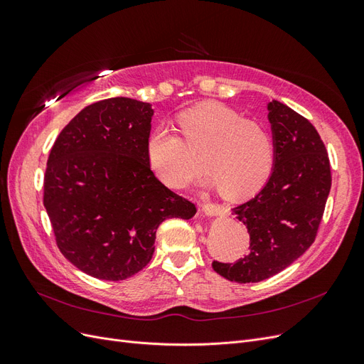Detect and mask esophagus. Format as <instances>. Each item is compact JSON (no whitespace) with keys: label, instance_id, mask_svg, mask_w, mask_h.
<instances>
[{"label":"esophagus","instance_id":"obj_1","mask_svg":"<svg viewBox=\"0 0 364 364\" xmlns=\"http://www.w3.org/2000/svg\"><path fill=\"white\" fill-rule=\"evenodd\" d=\"M202 209H203V213H205L208 217L217 215L218 211H220V208L215 206V205H213V203H205V205L202 206Z\"/></svg>","mask_w":364,"mask_h":364}]
</instances>
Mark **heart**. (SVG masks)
<instances>
[{"instance_id":"b5f03b06","label":"heart","mask_w":364,"mask_h":364,"mask_svg":"<svg viewBox=\"0 0 364 364\" xmlns=\"http://www.w3.org/2000/svg\"><path fill=\"white\" fill-rule=\"evenodd\" d=\"M181 132L153 129L147 139L150 168L171 188H181L203 167L218 193L241 199L267 182L277 159L272 132L222 103L197 105L179 115Z\"/></svg>"}]
</instances>
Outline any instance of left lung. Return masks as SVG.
Here are the masks:
<instances>
[{
  "instance_id": "obj_1",
  "label": "left lung",
  "mask_w": 364,
  "mask_h": 364,
  "mask_svg": "<svg viewBox=\"0 0 364 364\" xmlns=\"http://www.w3.org/2000/svg\"><path fill=\"white\" fill-rule=\"evenodd\" d=\"M267 109L277 144L273 171L255 197L234 208L250 250L235 262L213 261L218 274L238 284L273 277L314 243L331 190L329 158L314 126L277 100Z\"/></svg>"
}]
</instances>
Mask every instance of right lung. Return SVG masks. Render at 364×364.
Listing matches in <instances>:
<instances>
[{"label": "right lung", "instance_id": "right-lung-1", "mask_svg": "<svg viewBox=\"0 0 364 364\" xmlns=\"http://www.w3.org/2000/svg\"><path fill=\"white\" fill-rule=\"evenodd\" d=\"M150 103L115 97L86 106L54 141L43 206L56 245L71 264L105 281L144 269L164 220H188L196 205L151 171Z\"/></svg>", "mask_w": 364, "mask_h": 364}]
</instances>
